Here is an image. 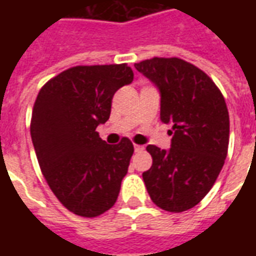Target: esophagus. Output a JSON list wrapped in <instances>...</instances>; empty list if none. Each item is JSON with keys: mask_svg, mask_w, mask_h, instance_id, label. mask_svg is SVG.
Segmentation results:
<instances>
[{"mask_svg": "<svg viewBox=\"0 0 256 256\" xmlns=\"http://www.w3.org/2000/svg\"><path fill=\"white\" fill-rule=\"evenodd\" d=\"M134 150H136V152H141V150H144V146H142V145L134 144Z\"/></svg>", "mask_w": 256, "mask_h": 256, "instance_id": "obj_1", "label": "esophagus"}]
</instances>
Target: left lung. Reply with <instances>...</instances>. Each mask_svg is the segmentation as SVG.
Instances as JSON below:
<instances>
[{"label":"left lung","instance_id":"obj_1","mask_svg":"<svg viewBox=\"0 0 256 256\" xmlns=\"http://www.w3.org/2000/svg\"><path fill=\"white\" fill-rule=\"evenodd\" d=\"M160 94V120L172 124V145H148L152 166L142 172L152 202L170 212L192 208L210 192L225 163L229 112L207 74L181 58L134 64Z\"/></svg>","mask_w":256,"mask_h":256}]
</instances>
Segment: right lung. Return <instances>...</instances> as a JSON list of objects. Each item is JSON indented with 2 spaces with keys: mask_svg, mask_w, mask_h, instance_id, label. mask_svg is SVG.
<instances>
[{
  "mask_svg": "<svg viewBox=\"0 0 256 256\" xmlns=\"http://www.w3.org/2000/svg\"><path fill=\"white\" fill-rule=\"evenodd\" d=\"M126 64L78 66L50 79L36 97L31 140L42 174L66 208L93 218L115 204L133 144L108 145L96 128L111 115L112 97L133 82Z\"/></svg>",
  "mask_w": 256,
  "mask_h": 256,
  "instance_id": "right-lung-1",
  "label": "right lung"
}]
</instances>
